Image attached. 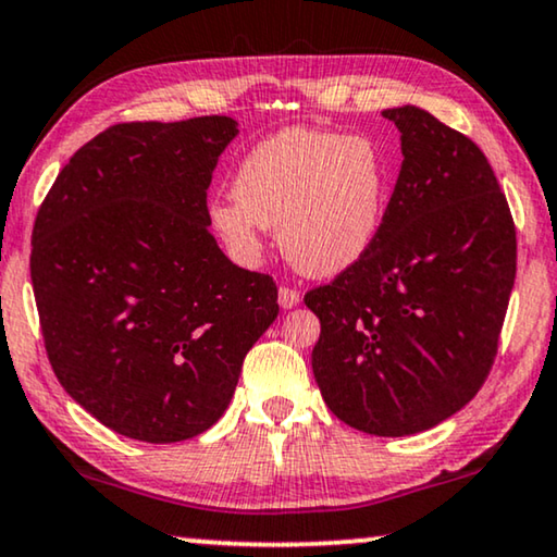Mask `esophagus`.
<instances>
[{"label":"esophagus","instance_id":"esophagus-1","mask_svg":"<svg viewBox=\"0 0 557 557\" xmlns=\"http://www.w3.org/2000/svg\"><path fill=\"white\" fill-rule=\"evenodd\" d=\"M301 301V294L296 292V288H292V286H281L278 288V304H281V309H294V306Z\"/></svg>","mask_w":557,"mask_h":557}]
</instances>
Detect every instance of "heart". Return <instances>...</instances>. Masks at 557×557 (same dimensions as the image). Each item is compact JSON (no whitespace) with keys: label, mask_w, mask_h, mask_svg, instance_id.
<instances>
[{"label":"heart","mask_w":557,"mask_h":557,"mask_svg":"<svg viewBox=\"0 0 557 557\" xmlns=\"http://www.w3.org/2000/svg\"><path fill=\"white\" fill-rule=\"evenodd\" d=\"M392 168L367 135L288 127L256 143L233 175V196L213 200L211 225L240 261L278 228L296 271L329 278L349 271L382 236Z\"/></svg>","instance_id":"heart-1"}]
</instances>
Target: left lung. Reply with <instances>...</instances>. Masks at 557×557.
I'll use <instances>...</instances> for the list:
<instances>
[{
    "instance_id": "obj_1",
    "label": "left lung",
    "mask_w": 557,
    "mask_h": 557,
    "mask_svg": "<svg viewBox=\"0 0 557 557\" xmlns=\"http://www.w3.org/2000/svg\"><path fill=\"white\" fill-rule=\"evenodd\" d=\"M401 171L382 236L304 304L311 367L354 430L405 437L459 412L493 369L515 284V223L485 152L414 104L384 110Z\"/></svg>"
}]
</instances>
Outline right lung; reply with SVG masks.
I'll list each match as a JSON object with an SVG mask.
<instances>
[{
	"mask_svg": "<svg viewBox=\"0 0 557 557\" xmlns=\"http://www.w3.org/2000/svg\"><path fill=\"white\" fill-rule=\"evenodd\" d=\"M238 123H120L85 143L37 211L29 273L64 392L131 440L168 445L219 422L278 317L271 276L208 231V185Z\"/></svg>",
	"mask_w": 557,
	"mask_h": 557,
	"instance_id": "add662e5",
	"label": "right lung"
}]
</instances>
